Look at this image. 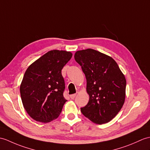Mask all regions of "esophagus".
I'll list each match as a JSON object with an SVG mask.
<instances>
[{"label":"esophagus","mask_w":150,"mask_h":150,"mask_svg":"<svg viewBox=\"0 0 150 150\" xmlns=\"http://www.w3.org/2000/svg\"><path fill=\"white\" fill-rule=\"evenodd\" d=\"M76 94H73V95H70V98L71 99V100H74L75 98V96H76Z\"/></svg>","instance_id":"esophagus-1"}]
</instances>
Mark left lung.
<instances>
[{
	"instance_id": "obj_1",
	"label": "left lung",
	"mask_w": 150,
	"mask_h": 150,
	"mask_svg": "<svg viewBox=\"0 0 150 150\" xmlns=\"http://www.w3.org/2000/svg\"><path fill=\"white\" fill-rule=\"evenodd\" d=\"M74 57L85 74L89 96L82 113L96 124L109 122L125 102V75L112 57L91 48L76 51Z\"/></svg>"
}]
</instances>
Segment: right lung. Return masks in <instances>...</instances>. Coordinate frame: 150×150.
Returning <instances> with one entry per match:
<instances>
[{"label":"right lung","mask_w":150,"mask_h":150,"mask_svg":"<svg viewBox=\"0 0 150 150\" xmlns=\"http://www.w3.org/2000/svg\"><path fill=\"white\" fill-rule=\"evenodd\" d=\"M71 57L70 52L50 50L27 69L20 91L24 109L33 120L48 123L61 114L67 101L61 70Z\"/></svg>","instance_id":"right-lung-1"}]
</instances>
